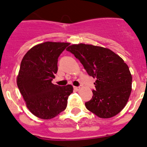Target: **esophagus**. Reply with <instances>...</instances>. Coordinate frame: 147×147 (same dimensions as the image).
I'll return each instance as SVG.
<instances>
[{"label":"esophagus","mask_w":147,"mask_h":147,"mask_svg":"<svg viewBox=\"0 0 147 147\" xmlns=\"http://www.w3.org/2000/svg\"><path fill=\"white\" fill-rule=\"evenodd\" d=\"M80 87H79V86H74V89L75 90V91H80Z\"/></svg>","instance_id":"1"}]
</instances>
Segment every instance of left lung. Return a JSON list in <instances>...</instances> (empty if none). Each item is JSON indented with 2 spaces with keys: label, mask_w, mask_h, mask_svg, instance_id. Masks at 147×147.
Here are the masks:
<instances>
[{
  "label": "left lung",
  "mask_w": 147,
  "mask_h": 147,
  "mask_svg": "<svg viewBox=\"0 0 147 147\" xmlns=\"http://www.w3.org/2000/svg\"><path fill=\"white\" fill-rule=\"evenodd\" d=\"M75 55L87 73L96 78V89L86 109L98 117L109 119L118 114L128 102L132 91L128 66L119 55L107 48L80 43L66 49Z\"/></svg>",
  "instance_id": "1"
}]
</instances>
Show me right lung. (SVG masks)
I'll list each match as a JSON object with an SVG mask.
<instances>
[{"label":"right lung","mask_w":147,"mask_h":147,"mask_svg":"<svg viewBox=\"0 0 147 147\" xmlns=\"http://www.w3.org/2000/svg\"><path fill=\"white\" fill-rule=\"evenodd\" d=\"M70 43L45 42L33 47L21 62L17 84L26 107L42 119L54 118L67 107L72 85L52 84L57 72L58 58Z\"/></svg>","instance_id":"obj_1"}]
</instances>
